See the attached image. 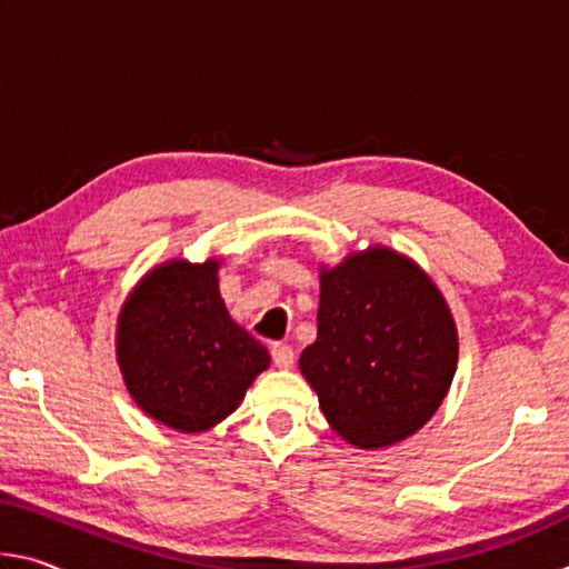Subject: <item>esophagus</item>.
<instances>
[{
    "instance_id": "34e87169",
    "label": "esophagus",
    "mask_w": 569,
    "mask_h": 569,
    "mask_svg": "<svg viewBox=\"0 0 569 569\" xmlns=\"http://www.w3.org/2000/svg\"><path fill=\"white\" fill-rule=\"evenodd\" d=\"M271 356H273V363L278 366V369H291L293 361H296L293 349H291V346H286V343H276L271 349Z\"/></svg>"
}]
</instances>
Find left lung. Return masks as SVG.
Wrapping results in <instances>:
<instances>
[{
  "mask_svg": "<svg viewBox=\"0 0 569 569\" xmlns=\"http://www.w3.org/2000/svg\"><path fill=\"white\" fill-rule=\"evenodd\" d=\"M319 333L301 373L326 421L359 449H383L435 417L459 361L455 316L437 283L387 246L321 266Z\"/></svg>",
  "mask_w": 569,
  "mask_h": 569,
  "instance_id": "left-lung-1",
  "label": "left lung"
}]
</instances>
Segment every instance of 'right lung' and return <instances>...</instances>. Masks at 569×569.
Segmentation results:
<instances>
[{
  "mask_svg": "<svg viewBox=\"0 0 569 569\" xmlns=\"http://www.w3.org/2000/svg\"><path fill=\"white\" fill-rule=\"evenodd\" d=\"M218 258H170L124 298L114 353L132 401L166 427L198 435L238 409L271 356L230 319Z\"/></svg>",
  "mask_w": 569,
  "mask_h": 569,
  "instance_id": "add662e5",
  "label": "right lung"
}]
</instances>
